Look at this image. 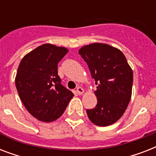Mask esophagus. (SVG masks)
Returning a JSON list of instances; mask_svg holds the SVG:
<instances>
[{"mask_svg":"<svg viewBox=\"0 0 156 156\" xmlns=\"http://www.w3.org/2000/svg\"><path fill=\"white\" fill-rule=\"evenodd\" d=\"M76 91H77V93H78V95H82V94H83V93H84V90H83V88L81 87H77V90H76Z\"/></svg>","mask_w":156,"mask_h":156,"instance_id":"obj_1","label":"esophagus"}]
</instances>
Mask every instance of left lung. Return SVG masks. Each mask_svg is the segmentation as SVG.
I'll list each match as a JSON object with an SVG mask.
<instances>
[{"mask_svg":"<svg viewBox=\"0 0 156 156\" xmlns=\"http://www.w3.org/2000/svg\"><path fill=\"white\" fill-rule=\"evenodd\" d=\"M95 81V108L87 109L88 118L98 126L112 125L121 118L130 101L133 70L121 50L93 43L78 51Z\"/></svg>","mask_w":156,"mask_h":156,"instance_id":"1","label":"left lung"}]
</instances>
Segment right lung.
Here are the masks:
<instances>
[{
    "label": "right lung",
    "mask_w": 156,
    "mask_h": 156,
    "mask_svg": "<svg viewBox=\"0 0 156 156\" xmlns=\"http://www.w3.org/2000/svg\"><path fill=\"white\" fill-rule=\"evenodd\" d=\"M69 50L52 44L37 47L22 59L15 85L23 105L43 122L56 121L64 113L73 94L61 83L57 65Z\"/></svg>",
    "instance_id": "right-lung-1"
}]
</instances>
